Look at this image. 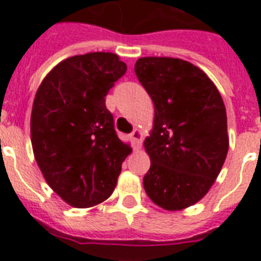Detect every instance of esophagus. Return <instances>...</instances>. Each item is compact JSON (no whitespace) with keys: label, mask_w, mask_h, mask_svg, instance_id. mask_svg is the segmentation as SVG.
Returning a JSON list of instances; mask_svg holds the SVG:
<instances>
[{"label":"esophagus","mask_w":261,"mask_h":261,"mask_svg":"<svg viewBox=\"0 0 261 261\" xmlns=\"http://www.w3.org/2000/svg\"><path fill=\"white\" fill-rule=\"evenodd\" d=\"M131 138L134 141V150H138L141 147V141H142V133L138 128H135L133 133H131Z\"/></svg>","instance_id":"34e87169"}]
</instances>
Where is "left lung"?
<instances>
[{
  "label": "left lung",
  "mask_w": 261,
  "mask_h": 261,
  "mask_svg": "<svg viewBox=\"0 0 261 261\" xmlns=\"http://www.w3.org/2000/svg\"><path fill=\"white\" fill-rule=\"evenodd\" d=\"M135 74L154 104L145 139L147 196L168 211L192 206L208 192L229 150L226 108L214 83L178 58L145 57Z\"/></svg>",
  "instance_id": "left-lung-1"
}]
</instances>
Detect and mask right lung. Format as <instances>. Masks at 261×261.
<instances>
[{
    "instance_id": "obj_1",
    "label": "right lung",
    "mask_w": 261,
    "mask_h": 261,
    "mask_svg": "<svg viewBox=\"0 0 261 261\" xmlns=\"http://www.w3.org/2000/svg\"><path fill=\"white\" fill-rule=\"evenodd\" d=\"M127 70L112 53L59 62L40 84L31 114L34 155L47 184L73 207L87 208L114 192L130 145L116 135L106 96Z\"/></svg>"
}]
</instances>
